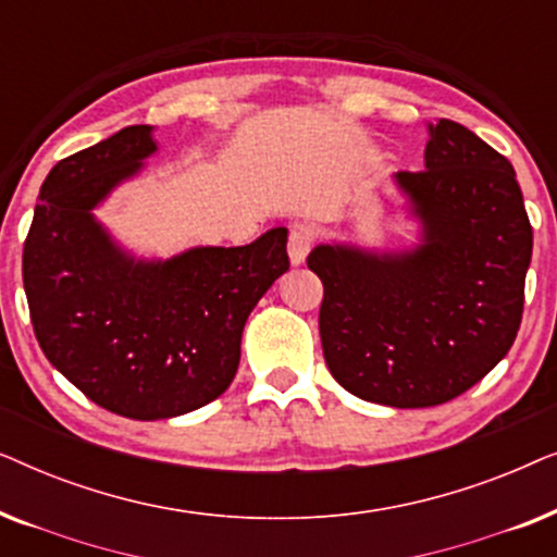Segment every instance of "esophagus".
<instances>
[{"label":"esophagus","instance_id":"1","mask_svg":"<svg viewBox=\"0 0 557 557\" xmlns=\"http://www.w3.org/2000/svg\"><path fill=\"white\" fill-rule=\"evenodd\" d=\"M311 246H314V233L309 227H294L288 233V258H292L294 265H301L307 261Z\"/></svg>","mask_w":557,"mask_h":557}]
</instances>
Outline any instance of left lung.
Here are the masks:
<instances>
[{"mask_svg":"<svg viewBox=\"0 0 557 557\" xmlns=\"http://www.w3.org/2000/svg\"><path fill=\"white\" fill-rule=\"evenodd\" d=\"M425 170L395 180L423 220L410 253L317 246L319 334L332 377L357 398L429 408L476 385L522 322L532 225L507 157L438 119Z\"/></svg>","mask_w":557,"mask_h":557,"instance_id":"1","label":"left lung"}]
</instances>
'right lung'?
Wrapping results in <instances>:
<instances>
[{"label": "right lung", "instance_id": "1", "mask_svg": "<svg viewBox=\"0 0 557 557\" xmlns=\"http://www.w3.org/2000/svg\"><path fill=\"white\" fill-rule=\"evenodd\" d=\"M154 149L151 126H126L60 159L22 250L45 357L96 406L134 421L189 413L223 395L248 314L288 271L286 227L164 263L134 261L113 246L90 210Z\"/></svg>", "mask_w": 557, "mask_h": 557}]
</instances>
